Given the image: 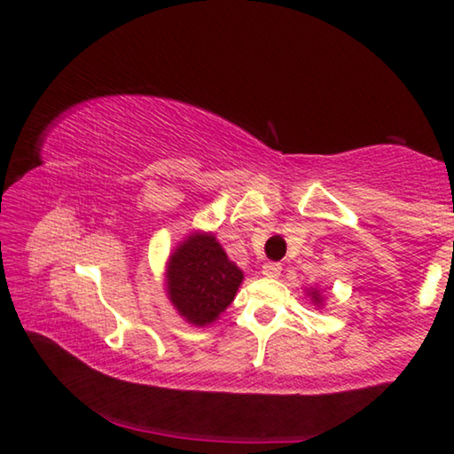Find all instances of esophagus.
Instances as JSON below:
<instances>
[{
	"instance_id": "1",
	"label": "esophagus",
	"mask_w": 454,
	"mask_h": 454,
	"mask_svg": "<svg viewBox=\"0 0 454 454\" xmlns=\"http://www.w3.org/2000/svg\"><path fill=\"white\" fill-rule=\"evenodd\" d=\"M280 272H282V266L278 262H266L262 266V274L266 278H278Z\"/></svg>"
}]
</instances>
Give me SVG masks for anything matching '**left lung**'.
<instances>
[{"label": "left lung", "instance_id": "left-lung-1", "mask_svg": "<svg viewBox=\"0 0 454 454\" xmlns=\"http://www.w3.org/2000/svg\"><path fill=\"white\" fill-rule=\"evenodd\" d=\"M306 296L310 298V302L314 306H318V309H325V296H322V290L310 288V290H306Z\"/></svg>", "mask_w": 454, "mask_h": 454}]
</instances>
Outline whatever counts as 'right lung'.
I'll return each mask as SVG.
<instances>
[{
	"label": "right lung",
	"mask_w": 454,
	"mask_h": 454,
	"mask_svg": "<svg viewBox=\"0 0 454 454\" xmlns=\"http://www.w3.org/2000/svg\"><path fill=\"white\" fill-rule=\"evenodd\" d=\"M242 280L244 272L228 258L216 236L198 230L168 256L164 290L180 318L202 328L232 304Z\"/></svg>",
	"instance_id": "1"
}]
</instances>
